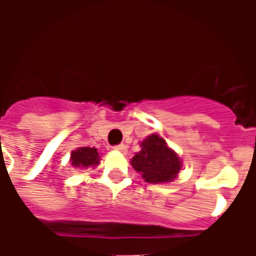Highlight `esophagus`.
<instances>
[{"label":"esophagus","mask_w":256,"mask_h":256,"mask_svg":"<svg viewBox=\"0 0 256 256\" xmlns=\"http://www.w3.org/2000/svg\"><path fill=\"white\" fill-rule=\"evenodd\" d=\"M115 150H119V152H126V150H128V146L124 144H118V145H114L112 146Z\"/></svg>","instance_id":"1"}]
</instances>
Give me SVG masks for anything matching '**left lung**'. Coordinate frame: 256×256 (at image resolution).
Returning a JSON list of instances; mask_svg holds the SVG:
<instances>
[{
  "label": "left lung",
  "instance_id": "obj_1",
  "mask_svg": "<svg viewBox=\"0 0 256 256\" xmlns=\"http://www.w3.org/2000/svg\"><path fill=\"white\" fill-rule=\"evenodd\" d=\"M130 163L150 184L170 182L181 170L177 154L158 134H150L141 142V150L134 155Z\"/></svg>",
  "mask_w": 256,
  "mask_h": 256
}]
</instances>
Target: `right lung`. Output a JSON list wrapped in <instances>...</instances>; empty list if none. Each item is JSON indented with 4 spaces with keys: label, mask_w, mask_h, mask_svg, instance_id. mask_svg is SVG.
<instances>
[{
    "label": "right lung",
    "mask_w": 256,
    "mask_h": 256,
    "mask_svg": "<svg viewBox=\"0 0 256 256\" xmlns=\"http://www.w3.org/2000/svg\"><path fill=\"white\" fill-rule=\"evenodd\" d=\"M100 162V156L96 148L82 146L71 152V164L75 167L97 166Z\"/></svg>",
    "instance_id": "obj_1"
}]
</instances>
